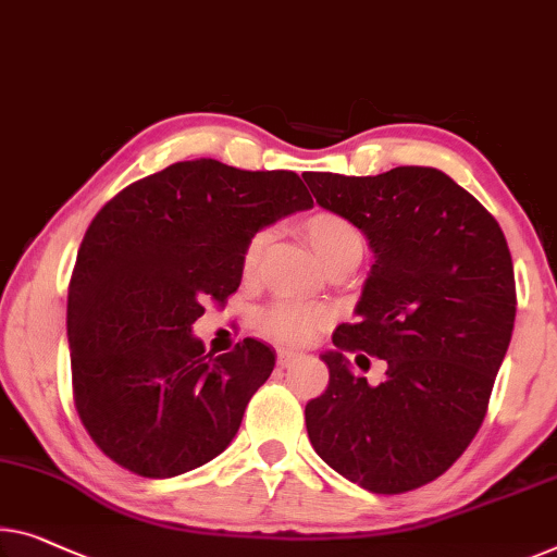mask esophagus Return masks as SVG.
<instances>
[{
  "mask_svg": "<svg viewBox=\"0 0 557 557\" xmlns=\"http://www.w3.org/2000/svg\"><path fill=\"white\" fill-rule=\"evenodd\" d=\"M302 358V352H297V350H287V347H282V350H277V364L280 368H289V364H293L295 360H300Z\"/></svg>",
  "mask_w": 557,
  "mask_h": 557,
  "instance_id": "obj_1",
  "label": "esophagus"
}]
</instances>
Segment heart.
Wrapping results in <instances>:
<instances>
[{
	"label": "heart",
	"instance_id": "b5f03b06",
	"mask_svg": "<svg viewBox=\"0 0 557 557\" xmlns=\"http://www.w3.org/2000/svg\"><path fill=\"white\" fill-rule=\"evenodd\" d=\"M302 232L310 243L312 252L318 255L322 264L343 255H362V235L360 230L352 225L350 220H345L343 214L318 210L312 212L310 218L302 222ZM264 232L255 235L250 243H247L243 252V270L252 272L257 260H260V252L264 247ZM325 314L320 310H312L307 305L297 302H277L272 305L268 312L262 314V332H268L270 337L282 339V343H307L314 335V330L320 327V322Z\"/></svg>",
	"mask_w": 557,
	"mask_h": 557
}]
</instances>
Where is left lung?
<instances>
[{
  "label": "left lung",
  "instance_id": "1",
  "mask_svg": "<svg viewBox=\"0 0 557 557\" xmlns=\"http://www.w3.org/2000/svg\"><path fill=\"white\" fill-rule=\"evenodd\" d=\"M320 207L372 250L355 322L337 325L325 393L307 403L314 453L370 493H408L443 475L483 425L516 322L505 235L483 205L435 168L375 177L305 172ZM388 362L355 379L345 351Z\"/></svg>",
  "mask_w": 557,
  "mask_h": 557
}]
</instances>
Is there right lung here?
I'll list each match as a JSON object with an SVG mask.
<instances>
[{"instance_id": "obj_1", "label": "right lung", "mask_w": 557, "mask_h": 557, "mask_svg": "<svg viewBox=\"0 0 557 557\" xmlns=\"http://www.w3.org/2000/svg\"><path fill=\"white\" fill-rule=\"evenodd\" d=\"M310 207L295 172L199 157L124 187L97 212L74 262L66 337L74 405L107 458L174 478L232 443L275 350L245 337L212 358L193 325L239 287L257 232Z\"/></svg>"}]
</instances>
